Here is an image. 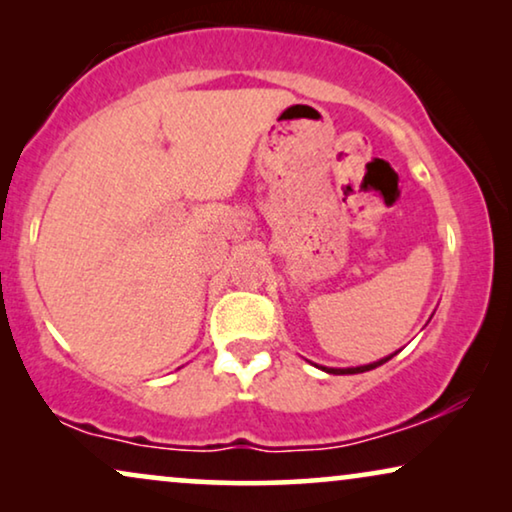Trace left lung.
Listing matches in <instances>:
<instances>
[{
  "instance_id": "8db88e82",
  "label": "left lung",
  "mask_w": 512,
  "mask_h": 512,
  "mask_svg": "<svg viewBox=\"0 0 512 512\" xmlns=\"http://www.w3.org/2000/svg\"><path fill=\"white\" fill-rule=\"evenodd\" d=\"M394 356V354H391ZM391 356H387V359H382V361H375V363H368V366H359V368H321V370H326V373H333V375H354V373H366V370H373V368H377V366H382V363H387Z\"/></svg>"
}]
</instances>
